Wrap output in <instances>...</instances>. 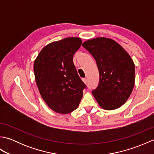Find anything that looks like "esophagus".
Returning a JSON list of instances; mask_svg holds the SVG:
<instances>
[{"instance_id":"34e87169","label":"esophagus","mask_w":154,"mask_h":154,"mask_svg":"<svg viewBox=\"0 0 154 154\" xmlns=\"http://www.w3.org/2000/svg\"><path fill=\"white\" fill-rule=\"evenodd\" d=\"M82 80H83V81L85 84H87V79H86V78H83Z\"/></svg>"}]
</instances>
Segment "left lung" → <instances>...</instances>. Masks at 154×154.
I'll use <instances>...</instances> for the list:
<instances>
[{"label": "left lung", "instance_id": "left-lung-1", "mask_svg": "<svg viewBox=\"0 0 154 154\" xmlns=\"http://www.w3.org/2000/svg\"><path fill=\"white\" fill-rule=\"evenodd\" d=\"M96 60L99 83L92 93L99 106L111 110L120 107L131 94L135 83V66L131 57L116 42L96 38L82 44Z\"/></svg>", "mask_w": 154, "mask_h": 154}]
</instances>
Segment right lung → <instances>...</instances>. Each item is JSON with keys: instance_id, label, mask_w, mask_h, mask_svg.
I'll list each match as a JSON object with an SVG mask.
<instances>
[{"instance_id": "right-lung-1", "label": "right lung", "mask_w": 154, "mask_h": 154, "mask_svg": "<svg viewBox=\"0 0 154 154\" xmlns=\"http://www.w3.org/2000/svg\"><path fill=\"white\" fill-rule=\"evenodd\" d=\"M81 44V39L75 37L54 42L45 45L35 60L39 91L48 106L57 113L68 114L76 109L86 87L73 61Z\"/></svg>"}]
</instances>
